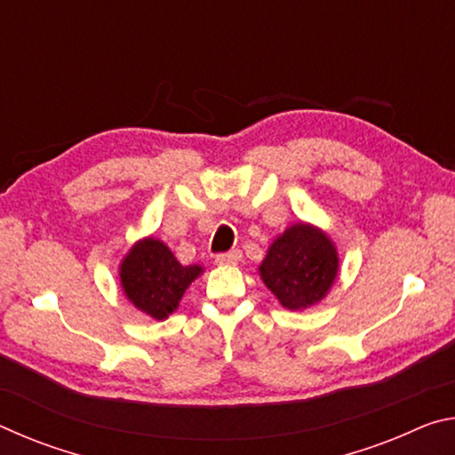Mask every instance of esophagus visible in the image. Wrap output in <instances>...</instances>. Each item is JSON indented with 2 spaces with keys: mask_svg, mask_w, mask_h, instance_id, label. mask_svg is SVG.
<instances>
[{
  "mask_svg": "<svg viewBox=\"0 0 455 455\" xmlns=\"http://www.w3.org/2000/svg\"><path fill=\"white\" fill-rule=\"evenodd\" d=\"M241 259H243L241 251H228V252H220V255H217V263L219 265H236V263H241Z\"/></svg>",
  "mask_w": 455,
  "mask_h": 455,
  "instance_id": "obj_1",
  "label": "esophagus"
}]
</instances>
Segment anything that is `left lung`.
<instances>
[{"label": "left lung", "mask_w": 455, "mask_h": 455, "mask_svg": "<svg viewBox=\"0 0 455 455\" xmlns=\"http://www.w3.org/2000/svg\"><path fill=\"white\" fill-rule=\"evenodd\" d=\"M259 273L284 309L301 311L319 303L335 283L337 249L321 228L297 222L268 246Z\"/></svg>", "instance_id": "left-lung-1"}]
</instances>
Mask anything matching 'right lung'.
I'll return each mask as SVG.
<instances>
[{"instance_id": "1", "label": "right lung", "mask_w": 455, "mask_h": 455, "mask_svg": "<svg viewBox=\"0 0 455 455\" xmlns=\"http://www.w3.org/2000/svg\"><path fill=\"white\" fill-rule=\"evenodd\" d=\"M200 273L203 267L180 265L154 236L138 241L120 263V283L128 301L156 321L179 309L184 291Z\"/></svg>"}]
</instances>
